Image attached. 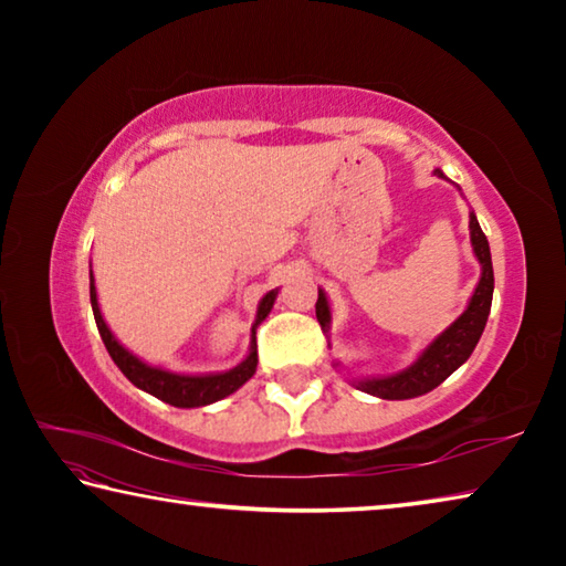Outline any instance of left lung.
<instances>
[{
    "label": "left lung",
    "instance_id": "obj_1",
    "mask_svg": "<svg viewBox=\"0 0 566 566\" xmlns=\"http://www.w3.org/2000/svg\"><path fill=\"white\" fill-rule=\"evenodd\" d=\"M442 177V171H437ZM469 229H472V247L476 260L482 262V280H479L472 302H469L467 312L459 317L452 327L444 334L429 344L424 354L411 364L409 369L399 371V375H391L385 379H367L359 381V387L369 395L381 397V399H411L419 395H427L434 387L442 385V381L452 375L457 367L469 359V354L474 352L479 337H482L486 317H490L492 310V292H494V272H492V254H490V242L479 227L476 217H469ZM317 319L322 329L329 327V306L327 296L319 290L317 300Z\"/></svg>",
    "mask_w": 566,
    "mask_h": 566
}]
</instances>
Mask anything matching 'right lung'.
I'll return each mask as SVG.
<instances>
[{"mask_svg":"<svg viewBox=\"0 0 566 566\" xmlns=\"http://www.w3.org/2000/svg\"><path fill=\"white\" fill-rule=\"evenodd\" d=\"M276 292H270L260 304V312H256V324H260L266 314H270L272 304H274ZM90 300H92V312L94 319H97V329L102 334L104 347H107L109 357L114 364L122 369V375L127 377L134 387L149 391L157 399L167 401L171 407H205L212 405L217 399H224L227 395H232L239 387L244 385L247 379H252L254 369H256V342L252 337V352L249 357L239 364V367L224 371V375H209V377H185V375H171V371L157 369V367H147L145 361H139L134 354H129L122 344L112 337V332L107 324L102 319L99 304H97V290H94V280L90 274ZM254 324V327H256ZM254 334V329H252Z\"/></svg>","mask_w":566,"mask_h":566,"instance_id":"obj_1","label":"right lung"}]
</instances>
